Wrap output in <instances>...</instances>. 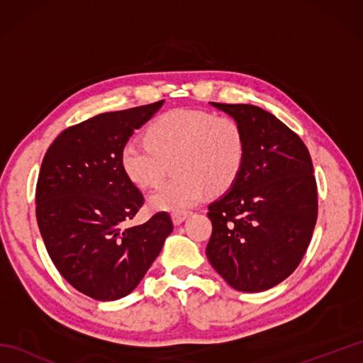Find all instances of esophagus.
<instances>
[{"label": "esophagus", "instance_id": "34e87169", "mask_svg": "<svg viewBox=\"0 0 363 363\" xmlns=\"http://www.w3.org/2000/svg\"><path fill=\"white\" fill-rule=\"evenodd\" d=\"M189 212H176V213H173V223H174V225L176 226H179L181 225V223H184V221H186L187 218H189Z\"/></svg>", "mask_w": 363, "mask_h": 363}]
</instances>
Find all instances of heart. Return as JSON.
<instances>
[{
    "mask_svg": "<svg viewBox=\"0 0 363 363\" xmlns=\"http://www.w3.org/2000/svg\"><path fill=\"white\" fill-rule=\"evenodd\" d=\"M148 142L129 140L121 150V168L137 187H154L172 162V179L154 191L152 211L182 212L196 206L207 190L226 191L242 172L246 145L238 123L204 111L174 109L154 120Z\"/></svg>",
    "mask_w": 363,
    "mask_h": 363,
    "instance_id": "heart-1",
    "label": "heart"
}]
</instances>
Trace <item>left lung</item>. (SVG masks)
<instances>
[{
	"instance_id": "obj_1",
	"label": "left lung",
	"mask_w": 363,
	"mask_h": 363,
	"mask_svg": "<svg viewBox=\"0 0 363 363\" xmlns=\"http://www.w3.org/2000/svg\"><path fill=\"white\" fill-rule=\"evenodd\" d=\"M238 123L245 160L237 181L209 204L206 256L238 291H264L295 272L311 243L318 196L311 154L291 129L257 106L211 103Z\"/></svg>"
}]
</instances>
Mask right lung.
Segmentation results:
<instances>
[{
	"mask_svg": "<svg viewBox=\"0 0 363 363\" xmlns=\"http://www.w3.org/2000/svg\"><path fill=\"white\" fill-rule=\"evenodd\" d=\"M162 106L99 113L59 134L43 157L35 215L46 251L65 281L94 299L135 290L173 230L167 212L125 228L143 195L123 172L121 150Z\"/></svg>",
	"mask_w": 363,
	"mask_h": 363,
	"instance_id": "add662e5",
	"label": "right lung"
}]
</instances>
